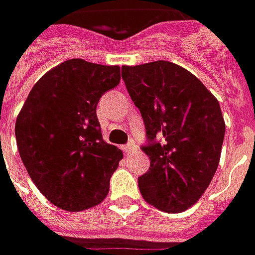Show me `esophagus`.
I'll return each instance as SVG.
<instances>
[{"mask_svg": "<svg viewBox=\"0 0 255 255\" xmlns=\"http://www.w3.org/2000/svg\"><path fill=\"white\" fill-rule=\"evenodd\" d=\"M123 150H124L126 155H131V153H134L135 150H136V146H135L134 143H128V145L123 146Z\"/></svg>", "mask_w": 255, "mask_h": 255, "instance_id": "1", "label": "esophagus"}]
</instances>
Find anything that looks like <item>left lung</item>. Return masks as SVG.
I'll return each mask as SVG.
<instances>
[{"label":"left lung","instance_id":"obj_1","mask_svg":"<svg viewBox=\"0 0 255 255\" xmlns=\"http://www.w3.org/2000/svg\"><path fill=\"white\" fill-rule=\"evenodd\" d=\"M121 77L149 139L142 149L150 167L138 178L142 197L163 212H183L205 193L221 160L226 126L219 102L174 62L123 65Z\"/></svg>","mask_w":255,"mask_h":255}]
</instances>
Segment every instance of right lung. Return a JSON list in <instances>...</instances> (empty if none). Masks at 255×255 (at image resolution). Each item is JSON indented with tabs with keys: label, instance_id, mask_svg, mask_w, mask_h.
Instances as JSON below:
<instances>
[{
	"label": "right lung",
	"instance_id": "right-lung-1",
	"mask_svg": "<svg viewBox=\"0 0 255 255\" xmlns=\"http://www.w3.org/2000/svg\"><path fill=\"white\" fill-rule=\"evenodd\" d=\"M119 65L72 58L34 84L15 124L19 155L46 198L68 212L99 205L123 152L103 139L102 95L120 84Z\"/></svg>",
	"mask_w": 255,
	"mask_h": 255
}]
</instances>
